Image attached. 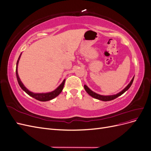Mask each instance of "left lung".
Here are the masks:
<instances>
[{
	"instance_id": "8db88e82",
	"label": "left lung",
	"mask_w": 151,
	"mask_h": 151,
	"mask_svg": "<svg viewBox=\"0 0 151 151\" xmlns=\"http://www.w3.org/2000/svg\"><path fill=\"white\" fill-rule=\"evenodd\" d=\"M134 79V76L133 77V78H132V79L130 82V83L128 84L122 91H120V93H118L116 94H113V95H108V96L101 95V94H99L94 93V91L91 90L86 85H84V89H85L86 92L88 93L91 96H92L93 98L99 99V100H101V101H111V100L115 99V98H118V96H120L123 94L125 92V91H127L128 89H129L130 88V86H132V83H133Z\"/></svg>"
}]
</instances>
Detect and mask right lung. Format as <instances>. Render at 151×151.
I'll return each instance as SVG.
<instances>
[{
    "mask_svg": "<svg viewBox=\"0 0 151 151\" xmlns=\"http://www.w3.org/2000/svg\"><path fill=\"white\" fill-rule=\"evenodd\" d=\"M22 53L20 54V55L18 58V60L17 61V63H16V77H17V82L18 84L20 86V87L21 88V89L23 90L24 92H26L28 95H29L30 96L34 98L35 99L38 100V101H49V100H51L53 98H55V97H57V96H58L59 94H60V93L62 91L63 86H64V84H65V79H64L62 83L60 84V85L59 86L57 89H55L54 91H52V92H49V93H35L31 92V91H29L28 89H27L26 87L24 86V84H22V83L21 82L19 75H18V72H17V67H18V63H19V60L20 59V57L21 56Z\"/></svg>",
    "mask_w": 151,
    "mask_h": 151,
    "instance_id": "right-lung-1",
    "label": "right lung"
}]
</instances>
